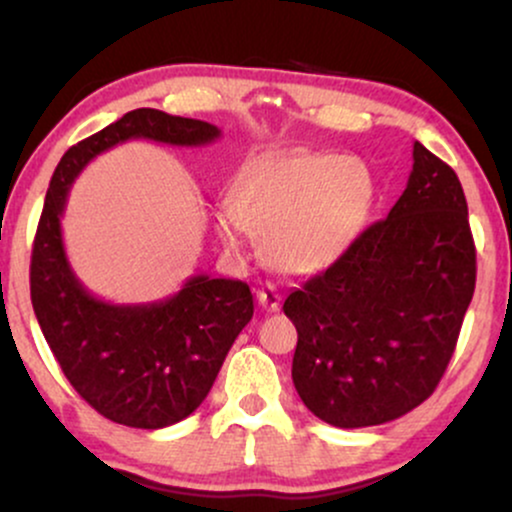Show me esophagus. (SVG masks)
Here are the masks:
<instances>
[{"label":"esophagus","mask_w":512,"mask_h":512,"mask_svg":"<svg viewBox=\"0 0 512 512\" xmlns=\"http://www.w3.org/2000/svg\"><path fill=\"white\" fill-rule=\"evenodd\" d=\"M257 303L262 305L264 310H279L281 305V293L274 284H264L260 291H257Z\"/></svg>","instance_id":"34e87169"}]
</instances>
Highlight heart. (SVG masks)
I'll return each mask as SVG.
<instances>
[{
    "label": "heart",
    "mask_w": 512,
    "mask_h": 512,
    "mask_svg": "<svg viewBox=\"0 0 512 512\" xmlns=\"http://www.w3.org/2000/svg\"><path fill=\"white\" fill-rule=\"evenodd\" d=\"M375 185L358 158L320 151L262 158L238 175L231 214L216 216V231L238 250L240 231L262 238L264 260L284 274L332 267L354 245L373 209Z\"/></svg>",
    "instance_id": "heart-1"
}]
</instances>
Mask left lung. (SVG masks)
Masks as SVG:
<instances>
[{
    "instance_id": "1",
    "label": "left lung",
    "mask_w": 512,
    "mask_h": 512,
    "mask_svg": "<svg viewBox=\"0 0 512 512\" xmlns=\"http://www.w3.org/2000/svg\"><path fill=\"white\" fill-rule=\"evenodd\" d=\"M474 284L460 180L414 142L407 190L387 219L284 301L305 407L337 428L387 424L419 407L448 368Z\"/></svg>"
}]
</instances>
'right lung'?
I'll use <instances>...</instances> for the list:
<instances>
[{
  "mask_svg": "<svg viewBox=\"0 0 512 512\" xmlns=\"http://www.w3.org/2000/svg\"><path fill=\"white\" fill-rule=\"evenodd\" d=\"M221 129L139 108L79 142L52 173L31 255V301L62 373L98 414L132 428H166L209 395L228 349L252 320L245 281L190 276L166 301L115 305L84 289L62 243V214L91 158L129 139L173 146L216 142Z\"/></svg>",
  "mask_w": 512,
  "mask_h": 512,
  "instance_id": "obj_1",
  "label": "right lung"
}]
</instances>
